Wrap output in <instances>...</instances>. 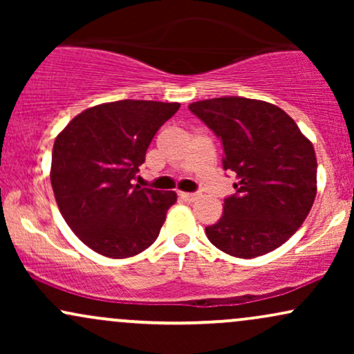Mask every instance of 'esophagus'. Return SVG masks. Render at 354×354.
Here are the masks:
<instances>
[{"label": "esophagus", "mask_w": 354, "mask_h": 354, "mask_svg": "<svg viewBox=\"0 0 354 354\" xmlns=\"http://www.w3.org/2000/svg\"><path fill=\"white\" fill-rule=\"evenodd\" d=\"M180 196L183 198V200L188 201V203H193V201L198 200V194L196 193H180Z\"/></svg>", "instance_id": "34e87169"}]
</instances>
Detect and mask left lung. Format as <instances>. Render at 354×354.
<instances>
[{
  "label": "left lung",
  "mask_w": 354,
  "mask_h": 354,
  "mask_svg": "<svg viewBox=\"0 0 354 354\" xmlns=\"http://www.w3.org/2000/svg\"><path fill=\"white\" fill-rule=\"evenodd\" d=\"M223 145V169L236 174V193L206 226L218 250L256 258L288 241L316 196V154L293 118L266 101L225 96L189 104Z\"/></svg>",
  "instance_id": "8db88e82"
}]
</instances>
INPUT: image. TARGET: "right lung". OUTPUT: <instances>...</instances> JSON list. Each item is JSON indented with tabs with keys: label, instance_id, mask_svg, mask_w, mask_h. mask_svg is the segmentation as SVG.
<instances>
[{
	"label": "right lung",
	"instance_id": "1",
	"mask_svg": "<svg viewBox=\"0 0 354 354\" xmlns=\"http://www.w3.org/2000/svg\"><path fill=\"white\" fill-rule=\"evenodd\" d=\"M180 103L123 100L84 109L56 136L51 186L64 221L84 245L129 258L156 241L174 191L133 185L146 149Z\"/></svg>",
	"mask_w": 354,
	"mask_h": 354
}]
</instances>
